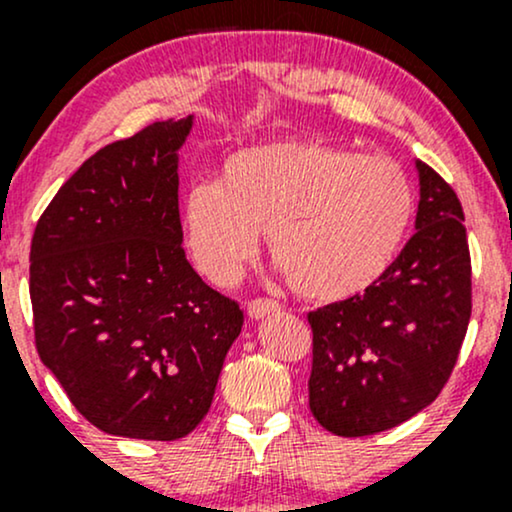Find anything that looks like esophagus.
Segmentation results:
<instances>
[{
  "label": "esophagus",
  "mask_w": 512,
  "mask_h": 512,
  "mask_svg": "<svg viewBox=\"0 0 512 512\" xmlns=\"http://www.w3.org/2000/svg\"><path fill=\"white\" fill-rule=\"evenodd\" d=\"M279 308H281V305L272 301V298H252V301H248V315L255 317V320H257V317L276 313Z\"/></svg>",
  "instance_id": "1"
}]
</instances>
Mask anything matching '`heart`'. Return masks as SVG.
I'll return each instance as SVG.
<instances>
[{"mask_svg": "<svg viewBox=\"0 0 512 512\" xmlns=\"http://www.w3.org/2000/svg\"><path fill=\"white\" fill-rule=\"evenodd\" d=\"M411 214L414 185L395 158L284 139L233 154L219 182H192L180 223L211 284H233L264 231L293 291L342 301L385 272Z\"/></svg>", "mask_w": 512, "mask_h": 512, "instance_id": "1", "label": "heart"}]
</instances>
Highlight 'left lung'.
I'll list each match as a JSON object with an SVG mask.
<instances>
[{"instance_id":"left-lung-1","label":"left lung","mask_w":512,"mask_h":512,"mask_svg":"<svg viewBox=\"0 0 512 512\" xmlns=\"http://www.w3.org/2000/svg\"><path fill=\"white\" fill-rule=\"evenodd\" d=\"M421 182L416 233L363 293L308 315L317 424L358 438L395 428L448 383L472 315V260L462 204L431 166Z\"/></svg>"}]
</instances>
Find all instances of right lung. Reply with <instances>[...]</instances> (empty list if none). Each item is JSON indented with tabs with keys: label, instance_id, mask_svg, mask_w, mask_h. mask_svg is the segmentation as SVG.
<instances>
[{
	"label": "right lung",
	"instance_id": "1",
	"mask_svg": "<svg viewBox=\"0 0 512 512\" xmlns=\"http://www.w3.org/2000/svg\"><path fill=\"white\" fill-rule=\"evenodd\" d=\"M185 120L103 146L60 187L31 243L35 349L76 411L105 433L178 440L207 416L236 301L182 250Z\"/></svg>",
	"mask_w": 512,
	"mask_h": 512
}]
</instances>
